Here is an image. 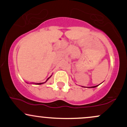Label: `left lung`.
<instances>
[{
    "label": "left lung",
    "instance_id": "left-lung-1",
    "mask_svg": "<svg viewBox=\"0 0 127 127\" xmlns=\"http://www.w3.org/2000/svg\"><path fill=\"white\" fill-rule=\"evenodd\" d=\"M97 86L98 85H97V86H94V87H91V88H95V87H97Z\"/></svg>",
    "mask_w": 127,
    "mask_h": 127
}]
</instances>
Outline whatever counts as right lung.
Here are the masks:
<instances>
[{
  "label": "right lung",
  "instance_id": "add662e5",
  "mask_svg": "<svg viewBox=\"0 0 127 127\" xmlns=\"http://www.w3.org/2000/svg\"><path fill=\"white\" fill-rule=\"evenodd\" d=\"M51 76H50V77H51ZM50 77H49V78H48V79H46V81H48V79H49V78H50ZM45 82H42V83H34V84H36V85H41V84H44V83H45Z\"/></svg>",
  "mask_w": 127,
  "mask_h": 127
}]
</instances>
